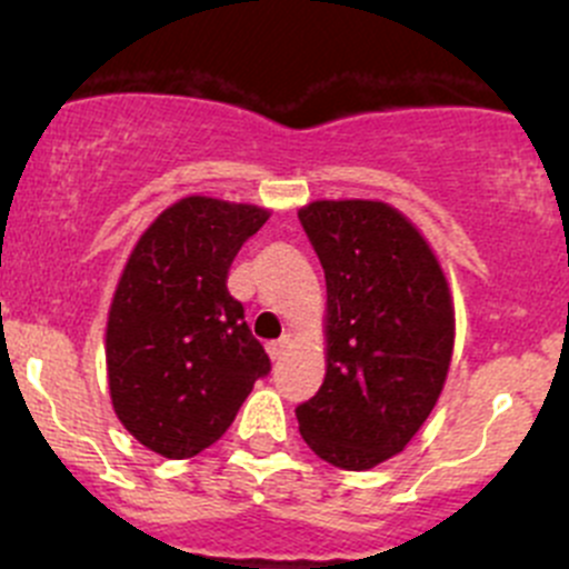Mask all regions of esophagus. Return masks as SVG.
Returning a JSON list of instances; mask_svg holds the SVG:
<instances>
[{
  "label": "esophagus",
  "instance_id": "obj_1",
  "mask_svg": "<svg viewBox=\"0 0 569 569\" xmlns=\"http://www.w3.org/2000/svg\"><path fill=\"white\" fill-rule=\"evenodd\" d=\"M286 349H289V338H278V341H272V343H267V352H269V358L272 360H280L286 355Z\"/></svg>",
  "mask_w": 569,
  "mask_h": 569
}]
</instances>
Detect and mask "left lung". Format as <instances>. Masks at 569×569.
<instances>
[{"label":"left lung","mask_w":569,"mask_h":569,"mask_svg":"<svg viewBox=\"0 0 569 569\" xmlns=\"http://www.w3.org/2000/svg\"><path fill=\"white\" fill-rule=\"evenodd\" d=\"M327 283V375L297 407L325 462L369 470L399 455L443 391L455 349L449 283L427 239L380 200L300 209Z\"/></svg>","instance_id":"8db88e82"}]
</instances>
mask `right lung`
<instances>
[{
  "mask_svg": "<svg viewBox=\"0 0 569 569\" xmlns=\"http://www.w3.org/2000/svg\"><path fill=\"white\" fill-rule=\"evenodd\" d=\"M267 209L192 194L140 237L107 321L109 396L146 449L187 460L226 435L269 358L228 269Z\"/></svg>",
  "mask_w": 569,
  "mask_h": 569,
  "instance_id": "obj_1",
  "label": "right lung"
}]
</instances>
